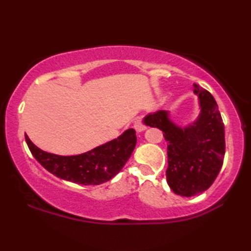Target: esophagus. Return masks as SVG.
I'll list each match as a JSON object with an SVG mask.
<instances>
[{
  "instance_id": "obj_1",
  "label": "esophagus",
  "mask_w": 251,
  "mask_h": 251,
  "mask_svg": "<svg viewBox=\"0 0 251 251\" xmlns=\"http://www.w3.org/2000/svg\"><path fill=\"white\" fill-rule=\"evenodd\" d=\"M134 128L136 129V131H138V133H141V131H143V130H145L147 127L144 125V123L142 122V121H136L135 123H134Z\"/></svg>"
}]
</instances>
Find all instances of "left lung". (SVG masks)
Wrapping results in <instances>:
<instances>
[{"label":"left lung","instance_id":"8db88e82","mask_svg":"<svg viewBox=\"0 0 251 251\" xmlns=\"http://www.w3.org/2000/svg\"><path fill=\"white\" fill-rule=\"evenodd\" d=\"M201 114L196 122L180 128L165 110L146 116V125L163 131L167 142L166 178L177 195L190 197L205 192L222 169L225 157V126L218 105L209 92L194 85Z\"/></svg>","mask_w":251,"mask_h":251}]
</instances>
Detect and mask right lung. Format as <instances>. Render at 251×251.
<instances>
[{"instance_id": "1", "label": "right lung", "mask_w": 251, "mask_h": 251, "mask_svg": "<svg viewBox=\"0 0 251 251\" xmlns=\"http://www.w3.org/2000/svg\"><path fill=\"white\" fill-rule=\"evenodd\" d=\"M25 141L35 159L58 178L80 185H100L117 175L136 145V131L127 129L120 137L75 156H58L40 150L25 135Z\"/></svg>"}]
</instances>
